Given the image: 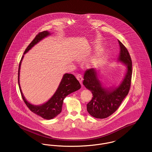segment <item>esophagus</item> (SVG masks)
<instances>
[{"label": "esophagus", "mask_w": 152, "mask_h": 152, "mask_svg": "<svg viewBox=\"0 0 152 152\" xmlns=\"http://www.w3.org/2000/svg\"><path fill=\"white\" fill-rule=\"evenodd\" d=\"M76 78H77V79L79 81L80 83L82 85V81H83V77H82V76L81 75H80V74H78L76 76Z\"/></svg>", "instance_id": "1"}]
</instances>
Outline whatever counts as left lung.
I'll return each instance as SVG.
<instances>
[{"mask_svg":"<svg viewBox=\"0 0 152 152\" xmlns=\"http://www.w3.org/2000/svg\"><path fill=\"white\" fill-rule=\"evenodd\" d=\"M120 47L118 60L126 65L127 71L121 83L117 87H103L94 68L85 72L83 84L93 94L87 105L88 112L97 118H105L112 115L118 108L128 95L131 84L132 62L128 50L118 40Z\"/></svg>","mask_w":152,"mask_h":152,"instance_id":"8db88e82","label":"left lung"}]
</instances>
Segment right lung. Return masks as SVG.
<instances>
[{
    "instance_id": "1",
    "label": "right lung",
    "mask_w": 152,
    "mask_h": 152,
    "mask_svg": "<svg viewBox=\"0 0 152 152\" xmlns=\"http://www.w3.org/2000/svg\"><path fill=\"white\" fill-rule=\"evenodd\" d=\"M50 34H51L47 31H44L43 32L39 33L34 38V39L32 41V42L29 44L28 46L27 47V48L24 52V54H26L35 44L39 43L40 40L43 39L45 37L50 35ZM23 57L24 55L23 56L20 61L18 70V84L22 95V99H23L25 104L31 111H32L36 115H37L38 116L42 117L44 119H52L53 118L58 116L59 113H61L62 110L63 100L65 99V97L67 95L80 89V84L79 81L76 79V78L72 74L65 73L63 76V78L56 91L48 101H47L45 103L43 104L40 105H32L30 104L29 102L27 101L25 99L24 95L22 93V89L19 83L20 69Z\"/></svg>"
}]
</instances>
